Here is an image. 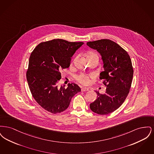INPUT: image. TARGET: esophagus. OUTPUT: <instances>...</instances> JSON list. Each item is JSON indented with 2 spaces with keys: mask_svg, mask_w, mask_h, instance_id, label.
I'll list each match as a JSON object with an SVG mask.
<instances>
[{
  "mask_svg": "<svg viewBox=\"0 0 154 154\" xmlns=\"http://www.w3.org/2000/svg\"><path fill=\"white\" fill-rule=\"evenodd\" d=\"M89 91V89H88V88H81V91H82V92H85V91Z\"/></svg>",
  "mask_w": 154,
  "mask_h": 154,
  "instance_id": "esophagus-1",
  "label": "esophagus"
}]
</instances>
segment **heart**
I'll use <instances>...</instances> for the list:
<instances>
[{
  "mask_svg": "<svg viewBox=\"0 0 154 154\" xmlns=\"http://www.w3.org/2000/svg\"><path fill=\"white\" fill-rule=\"evenodd\" d=\"M91 57L98 58L97 54H96L94 52H90L87 55V58H91ZM76 79L80 83L84 85L88 84L89 82V77L84 74H81L80 75H78L77 76H76Z\"/></svg>",
  "mask_w": 154,
  "mask_h": 154,
  "instance_id": "1",
  "label": "heart"
}]
</instances>
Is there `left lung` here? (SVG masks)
Here are the masks:
<instances>
[{
	"label": "left lung",
	"instance_id": "1",
	"mask_svg": "<svg viewBox=\"0 0 154 154\" xmlns=\"http://www.w3.org/2000/svg\"><path fill=\"white\" fill-rule=\"evenodd\" d=\"M102 56L104 71L100 79L106 85L104 94L95 91L97 98L90 104V109L100 115H107L118 109L124 102L132 84L133 69L128 52L109 39L87 43Z\"/></svg>",
	"mask_w": 154,
	"mask_h": 154
}]
</instances>
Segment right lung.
<instances>
[{"instance_id": "right-lung-1", "label": "right lung", "mask_w": 154, "mask_h": 154, "mask_svg": "<svg viewBox=\"0 0 154 154\" xmlns=\"http://www.w3.org/2000/svg\"><path fill=\"white\" fill-rule=\"evenodd\" d=\"M83 44L54 39L38 44L32 52L26 79L33 98L44 110L53 114L61 112L80 92L74 83L68 84L67 88H59L58 83L60 72L70 66L71 57Z\"/></svg>"}]
</instances>
